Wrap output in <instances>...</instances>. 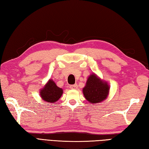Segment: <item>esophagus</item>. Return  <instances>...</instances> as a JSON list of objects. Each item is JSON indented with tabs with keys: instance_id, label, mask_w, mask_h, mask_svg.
<instances>
[{
	"instance_id": "34e87169",
	"label": "esophagus",
	"mask_w": 149,
	"mask_h": 149,
	"mask_svg": "<svg viewBox=\"0 0 149 149\" xmlns=\"http://www.w3.org/2000/svg\"><path fill=\"white\" fill-rule=\"evenodd\" d=\"M70 88L72 90H77L78 88V86L77 84H74V85H71V86H70Z\"/></svg>"
}]
</instances>
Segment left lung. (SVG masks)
<instances>
[{"label":"left lung","instance_id":"obj_1","mask_svg":"<svg viewBox=\"0 0 149 149\" xmlns=\"http://www.w3.org/2000/svg\"><path fill=\"white\" fill-rule=\"evenodd\" d=\"M110 86L107 81H104L94 73L88 77L86 85L83 88L84 97L90 103L99 104L107 99Z\"/></svg>","mask_w":149,"mask_h":149}]
</instances>
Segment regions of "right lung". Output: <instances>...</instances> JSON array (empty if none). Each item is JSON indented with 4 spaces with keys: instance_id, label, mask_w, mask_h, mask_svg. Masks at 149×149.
I'll return each instance as SVG.
<instances>
[{
    "instance_id": "add662e5",
    "label": "right lung",
    "mask_w": 149,
    "mask_h": 149,
    "mask_svg": "<svg viewBox=\"0 0 149 149\" xmlns=\"http://www.w3.org/2000/svg\"><path fill=\"white\" fill-rule=\"evenodd\" d=\"M63 93L62 88L57 86L51 79L47 81L43 88L40 89V95L42 100L47 102L52 103L57 102Z\"/></svg>"
}]
</instances>
